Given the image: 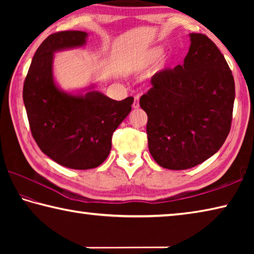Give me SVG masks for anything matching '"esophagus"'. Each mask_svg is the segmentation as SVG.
Instances as JSON below:
<instances>
[{
  "label": "esophagus",
  "mask_w": 254,
  "mask_h": 254,
  "mask_svg": "<svg viewBox=\"0 0 254 254\" xmlns=\"http://www.w3.org/2000/svg\"><path fill=\"white\" fill-rule=\"evenodd\" d=\"M133 107H134V109H139V107H140L139 96H135V97H134V103H133Z\"/></svg>",
  "instance_id": "34e87169"
}]
</instances>
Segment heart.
<instances>
[{"instance_id":"b5f03b06","label":"heart","mask_w":254,"mask_h":254,"mask_svg":"<svg viewBox=\"0 0 254 254\" xmlns=\"http://www.w3.org/2000/svg\"><path fill=\"white\" fill-rule=\"evenodd\" d=\"M161 54H162V50L159 49V48L150 51V53L147 56V59H145V62H144V66L148 67V66L154 65V64L157 63V60L160 58Z\"/></svg>"}]
</instances>
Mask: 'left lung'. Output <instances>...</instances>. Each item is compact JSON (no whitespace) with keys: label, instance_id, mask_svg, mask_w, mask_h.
Listing matches in <instances>:
<instances>
[{"label":"left lung","instance_id":"1","mask_svg":"<svg viewBox=\"0 0 254 254\" xmlns=\"http://www.w3.org/2000/svg\"><path fill=\"white\" fill-rule=\"evenodd\" d=\"M183 65L151 78L141 96L148 147L159 166L192 168L216 153L231 130L235 85L224 56L207 36L190 33Z\"/></svg>","mask_w":254,"mask_h":254}]
</instances>
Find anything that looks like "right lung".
Returning <instances> with one entry per match:
<instances>
[{"instance_id": "obj_1", "label": "right lung", "mask_w": 254, "mask_h": 254, "mask_svg": "<svg viewBox=\"0 0 254 254\" xmlns=\"http://www.w3.org/2000/svg\"><path fill=\"white\" fill-rule=\"evenodd\" d=\"M86 38L84 31L50 34L34 54L23 85L30 130L38 147L55 162L78 170L96 168L105 160L113 132L133 103V97L114 101L97 91L75 95L57 87L54 54L84 46Z\"/></svg>"}]
</instances>
